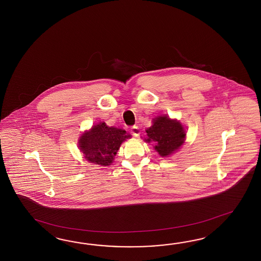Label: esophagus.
<instances>
[{
  "label": "esophagus",
  "mask_w": 261,
  "mask_h": 261,
  "mask_svg": "<svg viewBox=\"0 0 261 261\" xmlns=\"http://www.w3.org/2000/svg\"><path fill=\"white\" fill-rule=\"evenodd\" d=\"M130 132L131 135L134 136V137H139L140 136V129L138 126H133L130 129Z\"/></svg>",
  "instance_id": "esophagus-1"
}]
</instances>
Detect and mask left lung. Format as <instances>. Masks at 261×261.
<instances>
[{
	"instance_id": "8db88e82",
	"label": "left lung",
	"mask_w": 261,
	"mask_h": 261,
	"mask_svg": "<svg viewBox=\"0 0 261 261\" xmlns=\"http://www.w3.org/2000/svg\"><path fill=\"white\" fill-rule=\"evenodd\" d=\"M147 142L153 141L155 151L162 156H167L179 148L184 142L185 131L182 125L167 117H159L153 125L147 128Z\"/></svg>"
}]
</instances>
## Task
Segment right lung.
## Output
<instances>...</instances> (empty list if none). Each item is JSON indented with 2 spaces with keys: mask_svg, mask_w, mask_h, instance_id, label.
<instances>
[{
  "mask_svg": "<svg viewBox=\"0 0 261 261\" xmlns=\"http://www.w3.org/2000/svg\"><path fill=\"white\" fill-rule=\"evenodd\" d=\"M126 139L125 130L108 127L101 122L82 136L79 146L88 162L107 166L112 163L121 142Z\"/></svg>",
  "mask_w": 261,
  "mask_h": 261,
  "instance_id": "obj_1",
  "label": "right lung"
}]
</instances>
